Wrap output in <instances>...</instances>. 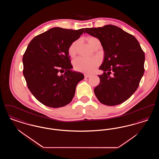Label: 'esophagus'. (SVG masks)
Returning a JSON list of instances; mask_svg holds the SVG:
<instances>
[{
  "mask_svg": "<svg viewBox=\"0 0 159 159\" xmlns=\"http://www.w3.org/2000/svg\"><path fill=\"white\" fill-rule=\"evenodd\" d=\"M91 77V75H87V74H85L84 75V77L85 78H89V77Z\"/></svg>",
  "mask_w": 159,
  "mask_h": 159,
  "instance_id": "esophagus-1",
  "label": "esophagus"
}]
</instances>
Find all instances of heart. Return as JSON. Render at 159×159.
<instances>
[{"mask_svg":"<svg viewBox=\"0 0 159 159\" xmlns=\"http://www.w3.org/2000/svg\"><path fill=\"white\" fill-rule=\"evenodd\" d=\"M98 39L95 38H90L88 39V43L91 47L93 45L94 42ZM77 42L72 43L68 48V53L70 56L73 57L76 53ZM99 60L98 58H84L82 57H77L73 61L74 68L76 70L82 71L86 73H91L93 72L96 67L98 66Z\"/></svg>","mask_w":159,"mask_h":159,"instance_id":"heart-1","label":"heart"}]
</instances>
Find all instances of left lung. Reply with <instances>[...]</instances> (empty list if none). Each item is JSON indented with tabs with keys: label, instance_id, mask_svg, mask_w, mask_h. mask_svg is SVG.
<instances>
[{
	"label": "left lung",
	"instance_id": "obj_1",
	"mask_svg": "<svg viewBox=\"0 0 159 159\" xmlns=\"http://www.w3.org/2000/svg\"><path fill=\"white\" fill-rule=\"evenodd\" d=\"M98 39L104 57L99 67L100 83L94 89L99 101L107 106L123 103L136 91L144 73L145 55L134 36L113 25L86 28L84 33ZM111 72L114 76H109Z\"/></svg>",
	"mask_w": 159,
	"mask_h": 159
}]
</instances>
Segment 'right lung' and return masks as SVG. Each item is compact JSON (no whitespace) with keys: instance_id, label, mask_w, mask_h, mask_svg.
Segmentation results:
<instances>
[{"instance_id":"add662e5","label":"right lung","mask_w":159,"mask_h":159,"mask_svg":"<svg viewBox=\"0 0 159 159\" xmlns=\"http://www.w3.org/2000/svg\"><path fill=\"white\" fill-rule=\"evenodd\" d=\"M84 30L53 27L33 38L27 46L23 55V75L31 93L43 105L59 108L73 98L84 76L71 70L68 48Z\"/></svg>"}]
</instances>
